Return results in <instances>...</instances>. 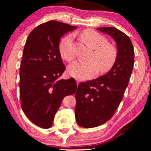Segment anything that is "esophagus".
Instances as JSON below:
<instances>
[{
    "label": "esophagus",
    "mask_w": 151,
    "mask_h": 151,
    "mask_svg": "<svg viewBox=\"0 0 151 151\" xmlns=\"http://www.w3.org/2000/svg\"><path fill=\"white\" fill-rule=\"evenodd\" d=\"M80 82V80L76 79V83H77V85H78V84H79Z\"/></svg>",
    "instance_id": "34e87169"
}]
</instances>
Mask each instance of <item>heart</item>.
<instances>
[{
	"instance_id": "obj_1",
	"label": "heart",
	"mask_w": 151,
	"mask_h": 151,
	"mask_svg": "<svg viewBox=\"0 0 151 151\" xmlns=\"http://www.w3.org/2000/svg\"><path fill=\"white\" fill-rule=\"evenodd\" d=\"M82 36L88 46L94 49L88 60L73 63L68 69L70 75L80 79H88L98 72H106L110 70L116 61L117 52L114 47L107 44L105 37L93 30L86 29ZM73 35L69 34L62 39L59 44L61 56L69 63L76 58L73 45Z\"/></svg>"
}]
</instances>
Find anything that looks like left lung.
I'll use <instances>...</instances> for the list:
<instances>
[{
	"instance_id": "left-lung-1",
	"label": "left lung",
	"mask_w": 151,
	"mask_h": 151,
	"mask_svg": "<svg viewBox=\"0 0 151 151\" xmlns=\"http://www.w3.org/2000/svg\"><path fill=\"white\" fill-rule=\"evenodd\" d=\"M97 29L114 39L117 54L108 73L78 86L75 115L78 124L84 128L98 127L113 117L122 100L134 65L133 46L127 35L113 27Z\"/></svg>"
}]
</instances>
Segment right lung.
<instances>
[{
  "mask_svg": "<svg viewBox=\"0 0 151 151\" xmlns=\"http://www.w3.org/2000/svg\"><path fill=\"white\" fill-rule=\"evenodd\" d=\"M76 28L50 20L36 27L26 40L20 64V104L26 116L42 129L51 127L63 99L77 89L73 78L58 80L65 71L60 38Z\"/></svg>",
  "mask_w": 151,
  "mask_h": 151,
  "instance_id": "add662e5",
  "label": "right lung"
}]
</instances>
